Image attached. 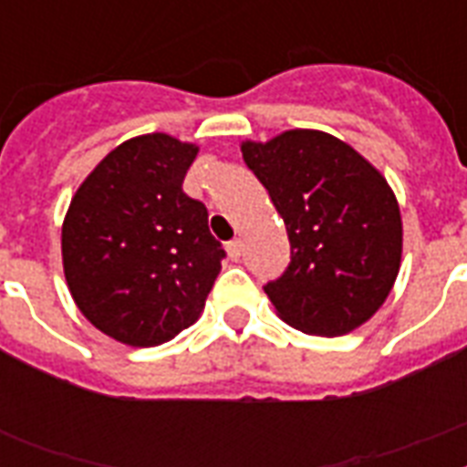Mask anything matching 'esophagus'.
I'll use <instances>...</instances> for the list:
<instances>
[{
  "mask_svg": "<svg viewBox=\"0 0 467 467\" xmlns=\"http://www.w3.org/2000/svg\"><path fill=\"white\" fill-rule=\"evenodd\" d=\"M227 256L233 259V262H237L242 256V242L240 240H233V242H227Z\"/></svg>",
  "mask_w": 467,
  "mask_h": 467,
  "instance_id": "1",
  "label": "esophagus"
}]
</instances>
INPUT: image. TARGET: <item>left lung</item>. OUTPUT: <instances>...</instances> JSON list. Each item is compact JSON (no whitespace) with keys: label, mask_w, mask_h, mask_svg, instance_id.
Instances as JSON below:
<instances>
[{"label":"left lung","mask_w":467,"mask_h":467,"mask_svg":"<svg viewBox=\"0 0 467 467\" xmlns=\"http://www.w3.org/2000/svg\"><path fill=\"white\" fill-rule=\"evenodd\" d=\"M240 148L291 240L288 269L264 285L276 315L317 337L354 332L380 310L400 274L402 218L390 183L322 130L296 128Z\"/></svg>","instance_id":"8db88e82"}]
</instances>
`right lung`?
Returning <instances> with one entry per match:
<instances>
[{
    "label": "right lung",
    "instance_id": "add662e5",
    "mask_svg": "<svg viewBox=\"0 0 467 467\" xmlns=\"http://www.w3.org/2000/svg\"><path fill=\"white\" fill-rule=\"evenodd\" d=\"M198 145L130 138L79 183L62 220V269L75 306L106 337L160 347L201 317L220 274L208 211L183 193Z\"/></svg>",
    "mask_w": 467,
    "mask_h": 467
}]
</instances>
